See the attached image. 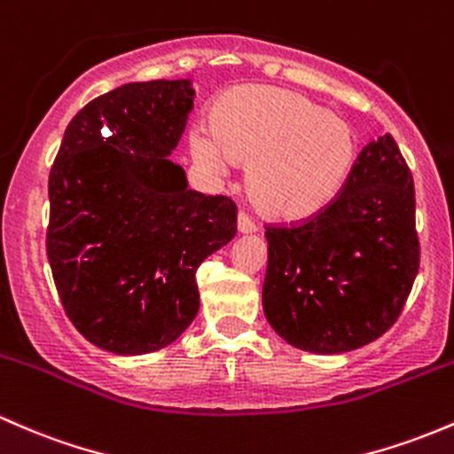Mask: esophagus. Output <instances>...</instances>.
<instances>
[{
	"label": "esophagus",
	"mask_w": 454,
	"mask_h": 454,
	"mask_svg": "<svg viewBox=\"0 0 454 454\" xmlns=\"http://www.w3.org/2000/svg\"><path fill=\"white\" fill-rule=\"evenodd\" d=\"M255 229H257L255 223H253L248 216H245V214L238 216V233H253Z\"/></svg>",
	"instance_id": "1"
}]
</instances>
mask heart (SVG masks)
I'll list each match as a JSON object with an SVG mask.
<instances>
[{
  "instance_id": "obj_1",
  "label": "heart",
  "mask_w": 454,
  "mask_h": 454,
  "mask_svg": "<svg viewBox=\"0 0 454 454\" xmlns=\"http://www.w3.org/2000/svg\"><path fill=\"white\" fill-rule=\"evenodd\" d=\"M212 131L188 138L194 162L225 173L248 167L247 194L262 216L305 223L342 197L359 160V134L323 104L277 86H236L214 101Z\"/></svg>"
}]
</instances>
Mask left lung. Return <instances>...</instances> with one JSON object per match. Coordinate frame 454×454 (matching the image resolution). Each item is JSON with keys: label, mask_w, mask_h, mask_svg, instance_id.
<instances>
[{"label": "left lung", "mask_w": 454, "mask_h": 454, "mask_svg": "<svg viewBox=\"0 0 454 454\" xmlns=\"http://www.w3.org/2000/svg\"><path fill=\"white\" fill-rule=\"evenodd\" d=\"M262 305L294 348L338 355L381 338L420 266L413 177L389 134L365 145L342 197L296 227H268Z\"/></svg>", "instance_id": "obj_1"}]
</instances>
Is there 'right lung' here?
Wrapping results in <instances>:
<instances>
[{"label": "right lung", "instance_id": "1", "mask_svg": "<svg viewBox=\"0 0 454 454\" xmlns=\"http://www.w3.org/2000/svg\"><path fill=\"white\" fill-rule=\"evenodd\" d=\"M192 80L129 82L71 119L50 173L47 260L62 307L90 344L145 355L199 311L197 268L236 236L231 199L188 188L168 158Z\"/></svg>", "mask_w": 454, "mask_h": 454}]
</instances>
